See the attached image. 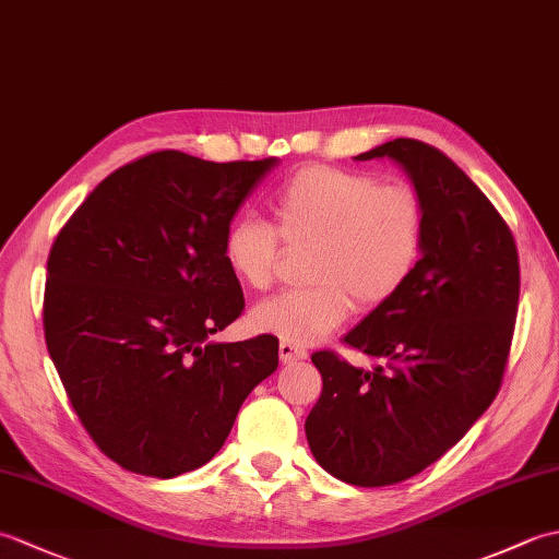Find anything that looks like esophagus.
Returning a JSON list of instances; mask_svg holds the SVG:
<instances>
[{
    "label": "esophagus",
    "instance_id": "1",
    "mask_svg": "<svg viewBox=\"0 0 559 559\" xmlns=\"http://www.w3.org/2000/svg\"><path fill=\"white\" fill-rule=\"evenodd\" d=\"M278 355H281V362H286V365H290V362H300V360H307V350H305V348L295 346V343H286V341H281V346H278Z\"/></svg>",
    "mask_w": 559,
    "mask_h": 559
}]
</instances>
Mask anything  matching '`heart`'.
I'll use <instances>...</instances> for the list:
<instances>
[{"instance_id":"heart-1","label":"heart","mask_w":559,"mask_h":559,"mask_svg":"<svg viewBox=\"0 0 559 559\" xmlns=\"http://www.w3.org/2000/svg\"><path fill=\"white\" fill-rule=\"evenodd\" d=\"M271 213L276 228L252 213L228 223L225 266L245 288L266 290L276 278L281 234L293 247L312 245V286L261 300L249 312L257 334L310 346L346 322L353 302L374 310L396 298L418 269L425 213L408 185L312 165L273 194Z\"/></svg>"}]
</instances>
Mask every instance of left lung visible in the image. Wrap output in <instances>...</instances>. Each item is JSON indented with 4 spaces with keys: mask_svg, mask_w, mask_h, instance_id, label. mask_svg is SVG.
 <instances>
[{
    "mask_svg": "<svg viewBox=\"0 0 559 559\" xmlns=\"http://www.w3.org/2000/svg\"><path fill=\"white\" fill-rule=\"evenodd\" d=\"M389 158L425 213L411 281L343 341L374 370L319 350L322 396L305 420L319 466L382 488L418 476L466 435L502 384L519 307V254L507 223L442 151L394 139L355 160Z\"/></svg>",
    "mask_w": 559,
    "mask_h": 559,
    "instance_id": "8db88e82",
    "label": "left lung"
}]
</instances>
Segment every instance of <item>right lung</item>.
I'll return each instance as SVG.
<instances>
[{
  "instance_id": "add662e5",
  "label": "right lung",
  "mask_w": 559,
  "mask_h": 559,
  "mask_svg": "<svg viewBox=\"0 0 559 559\" xmlns=\"http://www.w3.org/2000/svg\"><path fill=\"white\" fill-rule=\"evenodd\" d=\"M276 158H139L93 189L47 259L45 341L105 456L153 478L204 466L278 367L269 334L211 341L242 314L223 233Z\"/></svg>"
}]
</instances>
